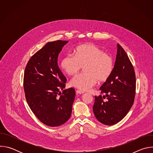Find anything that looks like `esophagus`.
<instances>
[{"label":"esophagus","instance_id":"obj_1","mask_svg":"<svg viewBox=\"0 0 153 153\" xmlns=\"http://www.w3.org/2000/svg\"><path fill=\"white\" fill-rule=\"evenodd\" d=\"M76 93L78 94H82L84 93V92H83V91H80V90H77V91H76Z\"/></svg>","mask_w":153,"mask_h":153}]
</instances>
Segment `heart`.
<instances>
[{"label":"heart","mask_w":153,"mask_h":153,"mask_svg":"<svg viewBox=\"0 0 153 153\" xmlns=\"http://www.w3.org/2000/svg\"><path fill=\"white\" fill-rule=\"evenodd\" d=\"M62 70L69 76L77 73L84 67L85 73L74 77L70 81L71 86L86 91L94 86L97 80L106 81L111 76L114 68L112 57L99 47L88 43L78 47L74 56H65L60 62Z\"/></svg>","instance_id":"b5f03b06"}]
</instances>
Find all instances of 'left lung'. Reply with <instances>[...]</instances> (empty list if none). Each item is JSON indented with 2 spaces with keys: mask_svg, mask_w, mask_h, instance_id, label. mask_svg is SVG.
I'll list each match as a JSON object with an SVG mask.
<instances>
[{
  "mask_svg": "<svg viewBox=\"0 0 153 153\" xmlns=\"http://www.w3.org/2000/svg\"><path fill=\"white\" fill-rule=\"evenodd\" d=\"M117 55L111 76L100 86L102 97L95 96L93 107L96 119L106 125H114L127 114L133 104L136 75L133 65L123 48L117 43ZM107 100L104 102L102 98Z\"/></svg>",
  "mask_w": 153,
  "mask_h": 153,
  "instance_id": "1",
  "label": "left lung"
}]
</instances>
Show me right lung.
<instances>
[{"mask_svg": "<svg viewBox=\"0 0 153 153\" xmlns=\"http://www.w3.org/2000/svg\"><path fill=\"white\" fill-rule=\"evenodd\" d=\"M68 42L47 43L30 58L25 70L24 86L27 103L39 120L50 126L63 125L71 115L75 90H64L67 80L57 65L59 54Z\"/></svg>", "mask_w": 153, "mask_h": 153, "instance_id": "obj_1", "label": "right lung"}]
</instances>
